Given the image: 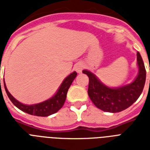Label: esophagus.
Segmentation results:
<instances>
[{
	"mask_svg": "<svg viewBox=\"0 0 150 150\" xmlns=\"http://www.w3.org/2000/svg\"><path fill=\"white\" fill-rule=\"evenodd\" d=\"M83 68H84V64H83L82 63H81V62L75 64V70H76V71H77L78 73L82 72V69H83Z\"/></svg>",
	"mask_w": 150,
	"mask_h": 150,
	"instance_id": "34e87169",
	"label": "esophagus"
}]
</instances>
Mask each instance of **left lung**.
<instances>
[{
    "mask_svg": "<svg viewBox=\"0 0 150 150\" xmlns=\"http://www.w3.org/2000/svg\"><path fill=\"white\" fill-rule=\"evenodd\" d=\"M139 73L132 83L117 88H110L100 82L93 73L83 70L89 77L88 94L92 102L103 111L117 113L127 109L138 100L144 88L146 72L140 54L137 52ZM150 70V68H149Z\"/></svg>",
    "mask_w": 150,
    "mask_h": 150,
    "instance_id": "left-lung-1",
    "label": "left lung"
}]
</instances>
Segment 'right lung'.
Instances as JSON below:
<instances>
[{
  "label": "right lung",
  "mask_w": 150,
  "mask_h": 150,
  "mask_svg": "<svg viewBox=\"0 0 150 150\" xmlns=\"http://www.w3.org/2000/svg\"><path fill=\"white\" fill-rule=\"evenodd\" d=\"M76 75H77V73L74 71L68 75V77H66L59 87L57 92L54 96H52L51 98L45 100L42 103H40L33 105L23 104L22 103H20L19 101H18L16 99L14 98V96H11V94L8 92V89L6 87L4 80V89H5L6 93L8 95V98L10 99L13 104L15 105L16 107H18V109L25 112L27 114H31V115L47 117L57 112L61 107H63L64 103L65 102L68 89L76 77Z\"/></svg>",
  "instance_id": "obj_1"
}]
</instances>
